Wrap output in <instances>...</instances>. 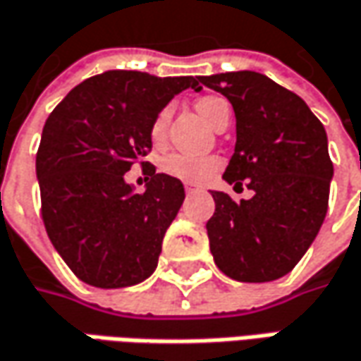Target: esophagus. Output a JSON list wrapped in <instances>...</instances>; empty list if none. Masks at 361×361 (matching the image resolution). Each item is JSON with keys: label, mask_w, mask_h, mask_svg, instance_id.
<instances>
[{"label": "esophagus", "mask_w": 361, "mask_h": 361, "mask_svg": "<svg viewBox=\"0 0 361 361\" xmlns=\"http://www.w3.org/2000/svg\"><path fill=\"white\" fill-rule=\"evenodd\" d=\"M198 190H200V185H196V183H185V192H188V194L198 192Z\"/></svg>", "instance_id": "34e87169"}]
</instances>
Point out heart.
<instances>
[{"label": "heart", "mask_w": 361, "mask_h": 361, "mask_svg": "<svg viewBox=\"0 0 361 361\" xmlns=\"http://www.w3.org/2000/svg\"><path fill=\"white\" fill-rule=\"evenodd\" d=\"M196 110L200 112L206 122L214 124L223 112H228V104H226V99L219 96H204L196 102ZM167 122H169V108H163L151 124L153 140H163L165 133H167ZM161 167L165 173L181 181H204L221 167V161L216 157H210V155L169 153L161 161Z\"/></svg>", "instance_id": "1"}]
</instances>
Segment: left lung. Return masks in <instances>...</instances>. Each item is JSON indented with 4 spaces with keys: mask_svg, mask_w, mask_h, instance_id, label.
<instances>
[{
    "mask_svg": "<svg viewBox=\"0 0 361 361\" xmlns=\"http://www.w3.org/2000/svg\"><path fill=\"white\" fill-rule=\"evenodd\" d=\"M235 110L237 142L224 171L235 188L253 190L235 202L212 192L206 223L214 264L237 282H271L300 262L325 221L333 163L327 133L305 99L255 71L198 77Z\"/></svg>",
    "mask_w": 361,
    "mask_h": 361,
    "instance_id": "obj_1",
    "label": "left lung"
}]
</instances>
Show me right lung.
Instances as JSON below:
<instances>
[{"mask_svg": "<svg viewBox=\"0 0 361 361\" xmlns=\"http://www.w3.org/2000/svg\"><path fill=\"white\" fill-rule=\"evenodd\" d=\"M188 87L198 92V79L106 71L73 87L47 118L36 153L42 223L81 282L126 288L155 271L185 192L142 157L155 116ZM137 160L152 176L142 195L123 181Z\"/></svg>", "mask_w": 361, "mask_h": 361, "instance_id": "add662e5", "label": "right lung"}]
</instances>
